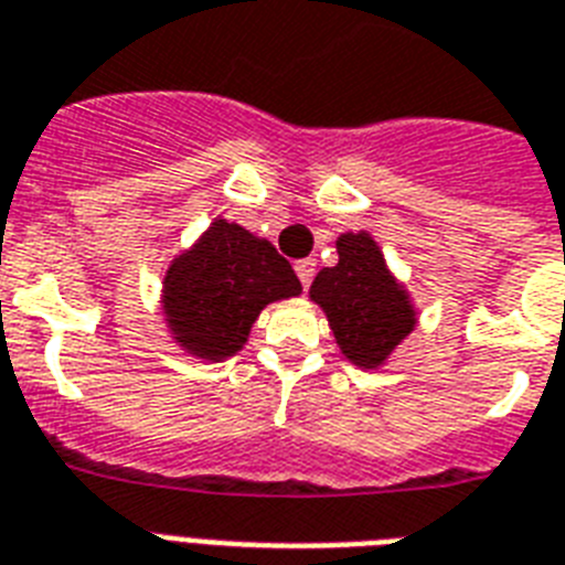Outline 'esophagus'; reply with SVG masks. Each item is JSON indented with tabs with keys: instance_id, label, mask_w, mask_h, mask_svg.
I'll return each instance as SVG.
<instances>
[{
	"instance_id": "1",
	"label": "esophagus",
	"mask_w": 565,
	"mask_h": 565,
	"mask_svg": "<svg viewBox=\"0 0 565 565\" xmlns=\"http://www.w3.org/2000/svg\"><path fill=\"white\" fill-rule=\"evenodd\" d=\"M296 275H298V281H301V287L307 290V287H310V281H313V275H316V260L313 258L298 260Z\"/></svg>"
}]
</instances>
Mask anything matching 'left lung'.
<instances>
[{
    "label": "left lung",
    "mask_w": 565,
    "mask_h": 565,
    "mask_svg": "<svg viewBox=\"0 0 565 565\" xmlns=\"http://www.w3.org/2000/svg\"><path fill=\"white\" fill-rule=\"evenodd\" d=\"M337 252L339 264L316 275L310 298L328 316L345 360L374 371L415 330L417 313L369 232L339 235Z\"/></svg>",
    "instance_id": "1"
}]
</instances>
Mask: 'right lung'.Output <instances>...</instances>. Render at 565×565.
Masks as SVG:
<instances>
[{"instance_id": "obj_1", "label": "right lung", "mask_w": 565, "mask_h": 565, "mask_svg": "<svg viewBox=\"0 0 565 565\" xmlns=\"http://www.w3.org/2000/svg\"><path fill=\"white\" fill-rule=\"evenodd\" d=\"M298 292L301 281L273 243L220 217L171 260L162 310L182 351L220 362L246 345L264 307Z\"/></svg>"}]
</instances>
